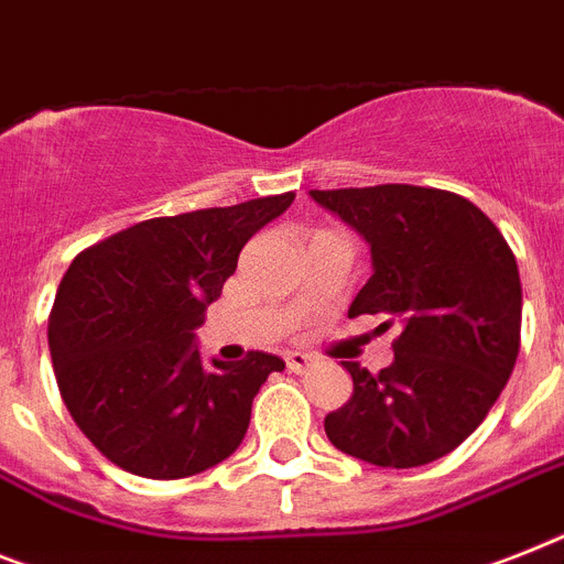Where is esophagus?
Masks as SVG:
<instances>
[{
  "label": "esophagus",
  "instance_id": "esophagus-1",
  "mask_svg": "<svg viewBox=\"0 0 564 564\" xmlns=\"http://www.w3.org/2000/svg\"><path fill=\"white\" fill-rule=\"evenodd\" d=\"M283 359H286V368H290L292 373H306V370L315 365L313 356L301 354V350H290V354L283 356Z\"/></svg>",
  "mask_w": 564,
  "mask_h": 564
}]
</instances>
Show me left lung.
Returning <instances> with one entry per match:
<instances>
[{
  "label": "left lung",
  "mask_w": 564,
  "mask_h": 564,
  "mask_svg": "<svg viewBox=\"0 0 564 564\" xmlns=\"http://www.w3.org/2000/svg\"><path fill=\"white\" fill-rule=\"evenodd\" d=\"M356 228L373 274L347 310L397 327L379 373L341 361L354 397L324 416L329 443L373 466L411 469L448 455L484 423L516 368L521 281L496 223L437 187L310 191Z\"/></svg>",
  "instance_id": "left-lung-1"
}]
</instances>
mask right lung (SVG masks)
Here are the masks:
<instances>
[{"instance_id": "obj_1", "label": "right lung", "mask_w": 564, "mask_h": 564, "mask_svg": "<svg viewBox=\"0 0 564 564\" xmlns=\"http://www.w3.org/2000/svg\"><path fill=\"white\" fill-rule=\"evenodd\" d=\"M295 194L144 219L80 251L48 315L59 397L100 455L141 478L205 473L246 437L251 400L283 359L203 365L194 329L242 246Z\"/></svg>"}]
</instances>
